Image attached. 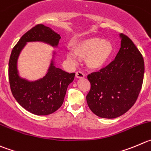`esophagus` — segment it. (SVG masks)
Returning a JSON list of instances; mask_svg holds the SVG:
<instances>
[{"label": "esophagus", "instance_id": "1", "mask_svg": "<svg viewBox=\"0 0 151 151\" xmlns=\"http://www.w3.org/2000/svg\"><path fill=\"white\" fill-rule=\"evenodd\" d=\"M76 76L78 78H84L85 76H84V74L81 71H77L76 73Z\"/></svg>", "mask_w": 151, "mask_h": 151}]
</instances>
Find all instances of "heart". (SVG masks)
Instances as JSON below:
<instances>
[{
    "instance_id": "obj_1",
    "label": "heart",
    "mask_w": 151,
    "mask_h": 151,
    "mask_svg": "<svg viewBox=\"0 0 151 151\" xmlns=\"http://www.w3.org/2000/svg\"><path fill=\"white\" fill-rule=\"evenodd\" d=\"M73 52L80 58H85L87 67L91 70H99L106 65L113 54V46L110 41L98 37H90L81 40L74 44ZM67 58L75 59L73 53H67Z\"/></svg>"
}]
</instances>
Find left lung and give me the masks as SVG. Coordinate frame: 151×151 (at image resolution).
I'll return each instance as SVG.
<instances>
[{
    "label": "left lung",
    "instance_id": "8db88e82",
    "mask_svg": "<svg viewBox=\"0 0 151 151\" xmlns=\"http://www.w3.org/2000/svg\"><path fill=\"white\" fill-rule=\"evenodd\" d=\"M121 48L112 62L87 76L90 83L86 98L93 113L114 119L130 110L142 86L145 62L132 40L121 34Z\"/></svg>",
    "mask_w": 151,
    "mask_h": 151
}]
</instances>
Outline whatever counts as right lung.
Segmentation results:
<instances>
[{
  "label": "right lung",
  "mask_w": 151,
  "mask_h": 151,
  "mask_svg": "<svg viewBox=\"0 0 151 151\" xmlns=\"http://www.w3.org/2000/svg\"><path fill=\"white\" fill-rule=\"evenodd\" d=\"M60 38V35L51 28L37 24L23 35L11 52L9 61V81L11 91L20 105L33 114L45 116L60 108L64 102L67 87L74 79L75 73H69L56 68L52 63L44 78L35 82H29L18 76V55L28 41H41L57 46Z\"/></svg>",
  "instance_id": "right-lung-1"
}]
</instances>
